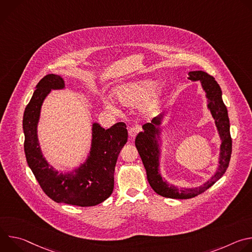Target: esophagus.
Returning <instances> with one entry per match:
<instances>
[{"mask_svg": "<svg viewBox=\"0 0 252 252\" xmlns=\"http://www.w3.org/2000/svg\"><path fill=\"white\" fill-rule=\"evenodd\" d=\"M140 130V127L139 126H131L129 129H128V134L130 137H134L138 131Z\"/></svg>", "mask_w": 252, "mask_h": 252, "instance_id": "obj_1", "label": "esophagus"}]
</instances>
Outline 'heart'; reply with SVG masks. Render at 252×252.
Wrapping results in <instances>:
<instances>
[{
  "mask_svg": "<svg viewBox=\"0 0 252 252\" xmlns=\"http://www.w3.org/2000/svg\"><path fill=\"white\" fill-rule=\"evenodd\" d=\"M115 96L124 105L131 106L141 102V110L151 113L157 110L165 95V90L158 85L156 80L145 79L128 82L118 86L115 89ZM110 107H115L113 102H109Z\"/></svg>",
  "mask_w": 252,
  "mask_h": 252,
  "instance_id": "b5f03b06",
  "label": "heart"
}]
</instances>
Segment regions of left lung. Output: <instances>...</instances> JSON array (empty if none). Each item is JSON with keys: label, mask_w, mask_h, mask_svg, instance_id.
I'll return each instance as SVG.
<instances>
[{"label": "left lung", "mask_w": 252, "mask_h": 252, "mask_svg": "<svg viewBox=\"0 0 252 252\" xmlns=\"http://www.w3.org/2000/svg\"><path fill=\"white\" fill-rule=\"evenodd\" d=\"M190 81H199L205 96L207 98V107L214 120L220 137V152L219 158V167L207 182L196 188H178L167 183L162 178L159 171V157L161 154V124L164 113L156 117L152 123L142 126L143 131H140L135 137V147L140 156L147 171V177L152 189L159 195L174 198L187 199L194 197L213 186L225 173L232 149V140L229 130V119L227 109L222 100V92L213 77L203 70H192L189 73Z\"/></svg>", "instance_id": "obj_1"}]
</instances>
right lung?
<instances>
[{"label":"right lung","instance_id":"add662e5","mask_svg":"<svg viewBox=\"0 0 252 252\" xmlns=\"http://www.w3.org/2000/svg\"><path fill=\"white\" fill-rule=\"evenodd\" d=\"M64 89L59 75L45 76L35 87L23 118L24 150L27 162L44 192L56 202L94 206L110 197L114 190V174L118 157L126 143L124 123L104 129L97 123L92 126V145L84 163L69 172H59L43 156L38 138V124L43 102L52 90Z\"/></svg>","mask_w":252,"mask_h":252}]
</instances>
